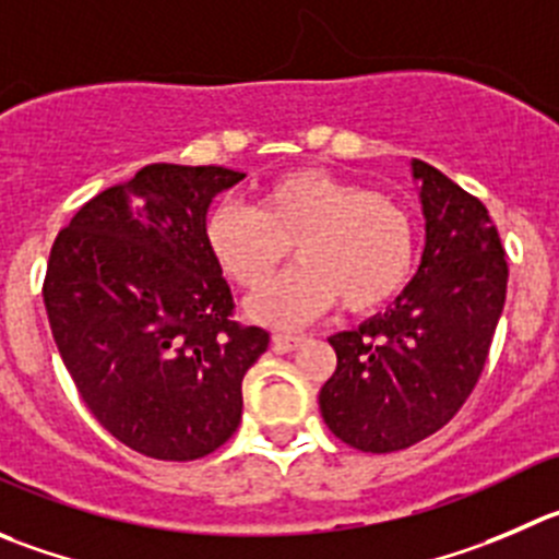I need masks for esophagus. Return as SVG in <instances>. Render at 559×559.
Returning <instances> with one entry per match:
<instances>
[{
	"instance_id": "obj_1",
	"label": "esophagus",
	"mask_w": 559,
	"mask_h": 559,
	"mask_svg": "<svg viewBox=\"0 0 559 559\" xmlns=\"http://www.w3.org/2000/svg\"><path fill=\"white\" fill-rule=\"evenodd\" d=\"M301 340H305V334H290V332H276L274 337H271V343H274V350H280V354H290V350H296L301 345Z\"/></svg>"
}]
</instances>
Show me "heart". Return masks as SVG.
<instances>
[{
	"mask_svg": "<svg viewBox=\"0 0 559 559\" xmlns=\"http://www.w3.org/2000/svg\"><path fill=\"white\" fill-rule=\"evenodd\" d=\"M205 243L230 283L260 290L249 316L271 326H299L340 301L370 316L395 301L417 269L419 227L401 197L365 189L321 167H296L260 189L258 205L219 203L205 219Z\"/></svg>",
	"mask_w": 559,
	"mask_h": 559,
	"instance_id": "heart-1",
	"label": "heart"
}]
</instances>
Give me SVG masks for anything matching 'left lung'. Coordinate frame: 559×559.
<instances>
[{
    "instance_id": "left-lung-1",
    "label": "left lung",
    "mask_w": 559,
    "mask_h": 559,
    "mask_svg": "<svg viewBox=\"0 0 559 559\" xmlns=\"http://www.w3.org/2000/svg\"><path fill=\"white\" fill-rule=\"evenodd\" d=\"M425 214L417 276L386 312L329 337L337 368L323 423L362 453H395L450 423L475 390L508 290V260L486 205L414 158Z\"/></svg>"
}]
</instances>
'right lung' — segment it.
Returning a JSON list of instances; mask_svg holds the SVG:
<instances>
[{"label":"right lung","instance_id":"add662e5","mask_svg":"<svg viewBox=\"0 0 559 559\" xmlns=\"http://www.w3.org/2000/svg\"><path fill=\"white\" fill-rule=\"evenodd\" d=\"M247 175L147 164L55 238L44 305L84 406L156 461L211 455L241 423L243 373L269 332L236 321L205 214Z\"/></svg>","mask_w":559,"mask_h":559}]
</instances>
